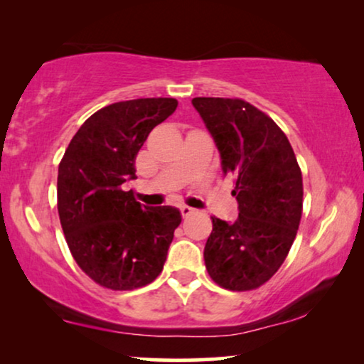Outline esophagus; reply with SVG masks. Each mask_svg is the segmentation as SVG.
I'll use <instances>...</instances> for the list:
<instances>
[{
  "label": "esophagus",
  "mask_w": 364,
  "mask_h": 364,
  "mask_svg": "<svg viewBox=\"0 0 364 364\" xmlns=\"http://www.w3.org/2000/svg\"><path fill=\"white\" fill-rule=\"evenodd\" d=\"M196 212L193 210L192 207H188V205H182L181 207V213H182V217H188V215H192V213Z\"/></svg>",
  "instance_id": "34e87169"
}]
</instances>
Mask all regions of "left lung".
<instances>
[{"label": "left lung", "mask_w": 364, "mask_h": 364, "mask_svg": "<svg viewBox=\"0 0 364 364\" xmlns=\"http://www.w3.org/2000/svg\"><path fill=\"white\" fill-rule=\"evenodd\" d=\"M220 152L222 171L235 177L238 218L212 217L203 260L212 280L233 291L258 288L282 267L296 237L303 181L295 152L267 114L242 99L193 97Z\"/></svg>", "instance_id": "8db88e82"}]
</instances>
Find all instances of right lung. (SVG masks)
<instances>
[{
  "mask_svg": "<svg viewBox=\"0 0 364 364\" xmlns=\"http://www.w3.org/2000/svg\"><path fill=\"white\" fill-rule=\"evenodd\" d=\"M177 104L172 97H146L99 109L59 164L58 212L68 247L101 287L134 290L161 275L181 212L142 205L122 183L136 178L137 152Z\"/></svg>",
  "mask_w": 364,
  "mask_h": 364,
  "instance_id": "obj_1",
  "label": "right lung"
}]
</instances>
